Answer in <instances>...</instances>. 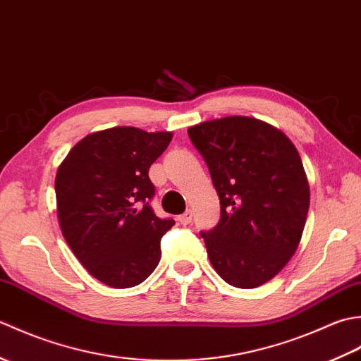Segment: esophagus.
Returning <instances> with one entry per match:
<instances>
[{
    "label": "esophagus",
    "mask_w": 361,
    "mask_h": 361,
    "mask_svg": "<svg viewBox=\"0 0 361 361\" xmlns=\"http://www.w3.org/2000/svg\"><path fill=\"white\" fill-rule=\"evenodd\" d=\"M178 221L181 225H188V224H190V221H192V212L190 211H186L185 214H181V216L178 217Z\"/></svg>",
    "instance_id": "obj_1"
}]
</instances>
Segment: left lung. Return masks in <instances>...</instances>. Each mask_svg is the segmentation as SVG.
Masks as SVG:
<instances>
[{
  "mask_svg": "<svg viewBox=\"0 0 361 361\" xmlns=\"http://www.w3.org/2000/svg\"><path fill=\"white\" fill-rule=\"evenodd\" d=\"M220 198V221L204 239L221 279L256 288L295 255L307 220L310 189L296 147L281 130L248 116L188 128Z\"/></svg>",
  "mask_w": 361,
  "mask_h": 361,
  "instance_id": "1",
  "label": "left lung"
}]
</instances>
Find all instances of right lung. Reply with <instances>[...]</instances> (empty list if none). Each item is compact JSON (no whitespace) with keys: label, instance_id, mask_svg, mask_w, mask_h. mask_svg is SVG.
<instances>
[{"label":"right lung","instance_id":"right-lung-1","mask_svg":"<svg viewBox=\"0 0 361 361\" xmlns=\"http://www.w3.org/2000/svg\"><path fill=\"white\" fill-rule=\"evenodd\" d=\"M171 141V132L111 127L80 140L57 169L60 229L79 262L105 286L135 287L159 262L161 237L175 221L152 209L149 169Z\"/></svg>","mask_w":361,"mask_h":361}]
</instances>
